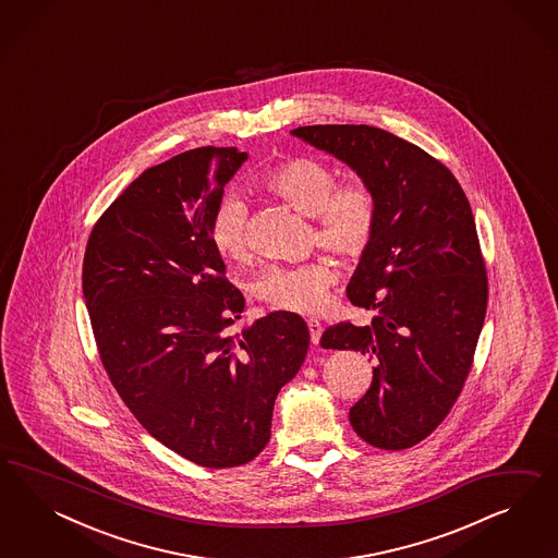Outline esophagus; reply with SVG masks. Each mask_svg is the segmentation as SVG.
Masks as SVG:
<instances>
[{
	"instance_id": "34e87169",
	"label": "esophagus",
	"mask_w": 558,
	"mask_h": 558,
	"mask_svg": "<svg viewBox=\"0 0 558 558\" xmlns=\"http://www.w3.org/2000/svg\"><path fill=\"white\" fill-rule=\"evenodd\" d=\"M306 325H308V333H311V341H313V343H319V339H322L323 333V323L317 322V319H308V322H306Z\"/></svg>"
}]
</instances>
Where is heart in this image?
<instances>
[{"label": "heart", "instance_id": "heart-1", "mask_svg": "<svg viewBox=\"0 0 558 558\" xmlns=\"http://www.w3.org/2000/svg\"><path fill=\"white\" fill-rule=\"evenodd\" d=\"M255 187L311 217L313 239L339 257L360 259L376 241L380 227L376 192L364 180L338 184V171L322 159L290 157L264 171ZM208 236L225 259H245L250 255L245 203L235 196L225 198L210 217ZM333 282L336 270L322 259L270 266L259 274L255 294L276 311L315 315L327 303Z\"/></svg>", "mask_w": 558, "mask_h": 558}]
</instances>
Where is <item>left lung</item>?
Wrapping results in <instances>:
<instances>
[{"instance_id": "8db88e82", "label": "left lung", "mask_w": 558, "mask_h": 558, "mask_svg": "<svg viewBox=\"0 0 558 558\" xmlns=\"http://www.w3.org/2000/svg\"><path fill=\"white\" fill-rule=\"evenodd\" d=\"M292 135L336 155L378 196V235L348 284L350 303L374 319L331 325L322 345L376 357L350 423L374 448L405 450L457 403L485 322L489 282L471 204L441 161L383 129L315 124Z\"/></svg>"}]
</instances>
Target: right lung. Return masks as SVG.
Listing matches in <instances>:
<instances>
[{
	"label": "right lung",
	"mask_w": 558,
	"mask_h": 558,
	"mask_svg": "<svg viewBox=\"0 0 558 558\" xmlns=\"http://www.w3.org/2000/svg\"><path fill=\"white\" fill-rule=\"evenodd\" d=\"M245 159L201 147L145 169L94 225L82 271L112 387L153 438L206 469L266 448L274 401L308 350L306 323L288 311L229 331L245 299L208 225Z\"/></svg>",
	"instance_id": "1"
}]
</instances>
